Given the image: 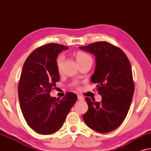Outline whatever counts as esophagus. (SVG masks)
Segmentation results:
<instances>
[{
	"mask_svg": "<svg viewBox=\"0 0 151 151\" xmlns=\"http://www.w3.org/2000/svg\"><path fill=\"white\" fill-rule=\"evenodd\" d=\"M77 98H78V100H79V101H83V96H81V95H78Z\"/></svg>",
	"mask_w": 151,
	"mask_h": 151,
	"instance_id": "34e87169",
	"label": "esophagus"
}]
</instances>
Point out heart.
<instances>
[{
	"instance_id": "1",
	"label": "heart",
	"mask_w": 151,
	"mask_h": 151,
	"mask_svg": "<svg viewBox=\"0 0 151 151\" xmlns=\"http://www.w3.org/2000/svg\"><path fill=\"white\" fill-rule=\"evenodd\" d=\"M74 56L75 57L77 61L79 63V65L83 63L84 62L89 59H92L90 55H88V54L85 53V52L82 51H77L74 53ZM64 58L63 55H60L57 57V60H56V65H57V68L58 71L59 72H61L62 70V66H63V62Z\"/></svg>"
}]
</instances>
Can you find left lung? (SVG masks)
Instances as JSON below:
<instances>
[{"mask_svg":"<svg viewBox=\"0 0 151 151\" xmlns=\"http://www.w3.org/2000/svg\"><path fill=\"white\" fill-rule=\"evenodd\" d=\"M79 48L96 57V68L90 81L96 83V90L102 97L100 102L86 97L88 109L83 119L96 132H111L125 119L132 102L134 84L130 63L119 47L106 41Z\"/></svg>","mask_w":151,"mask_h":151,"instance_id":"1","label":"left lung"}]
</instances>
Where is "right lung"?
I'll use <instances>...</instances> for the list:
<instances>
[{"instance_id": "1", "label": "right lung", "mask_w": 151, "mask_h": 151, "mask_svg": "<svg viewBox=\"0 0 151 151\" xmlns=\"http://www.w3.org/2000/svg\"><path fill=\"white\" fill-rule=\"evenodd\" d=\"M68 48L57 43L42 45L28 56L23 65L18 87L20 107L27 125L39 134L59 130L77 100L70 92L61 99L50 95L59 81L57 57Z\"/></svg>"}]
</instances>
